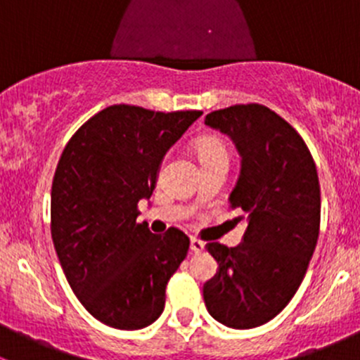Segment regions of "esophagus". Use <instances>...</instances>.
Wrapping results in <instances>:
<instances>
[{"mask_svg":"<svg viewBox=\"0 0 360 360\" xmlns=\"http://www.w3.org/2000/svg\"><path fill=\"white\" fill-rule=\"evenodd\" d=\"M190 249H191V252H202L203 249H205V244H203L202 240H198V238H191V242H190Z\"/></svg>","mask_w":360,"mask_h":360,"instance_id":"34e87169","label":"esophagus"}]
</instances>
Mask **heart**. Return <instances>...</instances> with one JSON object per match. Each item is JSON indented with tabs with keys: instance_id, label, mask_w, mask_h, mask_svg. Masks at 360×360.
Returning <instances> with one entry per match:
<instances>
[{
	"instance_id": "obj_1",
	"label": "heart",
	"mask_w": 360,
	"mask_h": 360,
	"mask_svg": "<svg viewBox=\"0 0 360 360\" xmlns=\"http://www.w3.org/2000/svg\"><path fill=\"white\" fill-rule=\"evenodd\" d=\"M198 153H200L202 160L226 157V150H224L223 144H219L217 141H203L200 146H198Z\"/></svg>"
}]
</instances>
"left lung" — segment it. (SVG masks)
<instances>
[{"label":"left lung","instance_id":"obj_1","mask_svg":"<svg viewBox=\"0 0 360 360\" xmlns=\"http://www.w3.org/2000/svg\"><path fill=\"white\" fill-rule=\"evenodd\" d=\"M205 125L230 137L240 155L228 202L248 228L238 248L205 245L217 271L203 284V301L221 324L252 329L284 310L307 274L321 226L317 169L300 134L261 104L212 111Z\"/></svg>","mask_w":360,"mask_h":360}]
</instances>
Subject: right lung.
Returning <instances> with one entry per match:
<instances>
[{
	"mask_svg": "<svg viewBox=\"0 0 360 360\" xmlns=\"http://www.w3.org/2000/svg\"><path fill=\"white\" fill-rule=\"evenodd\" d=\"M200 116L115 104L64 148L52 184L53 248L72 292L110 328L136 331L162 315L190 238L177 228L151 233L137 223V203L150 200L163 157Z\"/></svg>",
	"mask_w": 360,
	"mask_h": 360,
	"instance_id": "obj_1",
	"label": "right lung"
}]
</instances>
